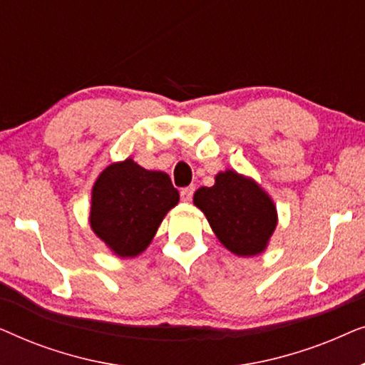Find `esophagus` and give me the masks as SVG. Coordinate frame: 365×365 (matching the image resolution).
Wrapping results in <instances>:
<instances>
[{"label":"esophagus","mask_w":365,"mask_h":365,"mask_svg":"<svg viewBox=\"0 0 365 365\" xmlns=\"http://www.w3.org/2000/svg\"><path fill=\"white\" fill-rule=\"evenodd\" d=\"M194 191H196V187H194V186L182 187V189H181V199H182V201H186V202L191 201Z\"/></svg>","instance_id":"34e87169"}]
</instances>
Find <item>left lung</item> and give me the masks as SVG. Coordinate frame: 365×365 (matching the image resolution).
I'll list each match as a JSON object with an SVG mask.
<instances>
[{
	"mask_svg": "<svg viewBox=\"0 0 365 365\" xmlns=\"http://www.w3.org/2000/svg\"><path fill=\"white\" fill-rule=\"evenodd\" d=\"M194 204L206 214L214 234L237 256H256L267 247L277 226L272 199L251 178L219 173L211 187H199Z\"/></svg>",
	"mask_w": 365,
	"mask_h": 365,
	"instance_id": "1",
	"label": "left lung"
}]
</instances>
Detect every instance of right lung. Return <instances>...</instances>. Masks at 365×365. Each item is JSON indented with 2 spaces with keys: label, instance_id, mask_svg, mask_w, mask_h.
<instances>
[{
  "label": "right lung",
  "instance_id": "right-lung-1",
  "mask_svg": "<svg viewBox=\"0 0 365 365\" xmlns=\"http://www.w3.org/2000/svg\"><path fill=\"white\" fill-rule=\"evenodd\" d=\"M178 201L166 173L148 171L128 158L108 166L94 182L89 224L116 256L134 257L151 244Z\"/></svg>",
  "mask_w": 365,
  "mask_h": 365
}]
</instances>
